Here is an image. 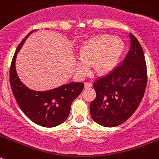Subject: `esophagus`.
I'll use <instances>...</instances> for the list:
<instances>
[{"instance_id":"1","label":"esophagus","mask_w":159,"mask_h":159,"mask_svg":"<svg viewBox=\"0 0 159 159\" xmlns=\"http://www.w3.org/2000/svg\"><path fill=\"white\" fill-rule=\"evenodd\" d=\"M92 87V83L91 82H88V83H85L84 84V88H90Z\"/></svg>"}]
</instances>
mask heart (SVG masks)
Here are the masks:
<instances>
[{"label":"heart","mask_w":159,"mask_h":159,"mask_svg":"<svg viewBox=\"0 0 159 159\" xmlns=\"http://www.w3.org/2000/svg\"><path fill=\"white\" fill-rule=\"evenodd\" d=\"M121 40L110 36H98L90 40L79 52L75 61L78 74L84 75L89 71V64L98 74H106L117 65L123 52Z\"/></svg>","instance_id":"obj_1"}]
</instances>
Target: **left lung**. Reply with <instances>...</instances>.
Segmentation results:
<instances>
[{
    "label": "left lung",
    "mask_w": 159,
    "mask_h": 159,
    "mask_svg": "<svg viewBox=\"0 0 159 159\" xmlns=\"http://www.w3.org/2000/svg\"><path fill=\"white\" fill-rule=\"evenodd\" d=\"M130 48L123 63L108 75L97 79L93 87L95 99L90 104L92 119L106 127L127 121L141 102L147 83L143 48L130 33Z\"/></svg>",
    "instance_id": "left-lung-1"
}]
</instances>
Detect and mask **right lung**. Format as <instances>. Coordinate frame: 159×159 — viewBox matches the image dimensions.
<instances>
[{"label": "right lung", "instance_id": "right-lung-1", "mask_svg": "<svg viewBox=\"0 0 159 159\" xmlns=\"http://www.w3.org/2000/svg\"><path fill=\"white\" fill-rule=\"evenodd\" d=\"M32 31L19 43L11 63L9 81L20 108L33 123L44 127H57L69 116L71 105L84 89V83H69L45 92H37L26 87L20 80L16 71V58Z\"/></svg>", "mask_w": 159, "mask_h": 159}]
</instances>
